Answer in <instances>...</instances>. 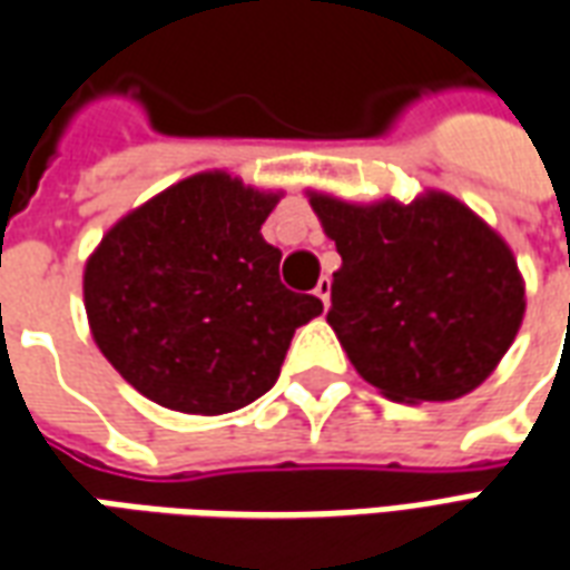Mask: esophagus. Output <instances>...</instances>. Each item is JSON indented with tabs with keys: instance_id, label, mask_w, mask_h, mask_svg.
I'll use <instances>...</instances> for the list:
<instances>
[{
	"instance_id": "34e87169",
	"label": "esophagus",
	"mask_w": 570,
	"mask_h": 570,
	"mask_svg": "<svg viewBox=\"0 0 570 570\" xmlns=\"http://www.w3.org/2000/svg\"><path fill=\"white\" fill-rule=\"evenodd\" d=\"M314 296L323 302V307H328V302H332V281L328 277H320L317 286H314Z\"/></svg>"
}]
</instances>
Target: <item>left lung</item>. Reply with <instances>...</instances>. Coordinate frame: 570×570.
<instances>
[{"instance_id":"8db88e82","label":"left lung","mask_w":570,"mask_h":570,"mask_svg":"<svg viewBox=\"0 0 570 570\" xmlns=\"http://www.w3.org/2000/svg\"><path fill=\"white\" fill-rule=\"evenodd\" d=\"M311 205L341 253L326 320L353 368L392 402H450L487 381L525 311L508 244L444 193Z\"/></svg>"}]
</instances>
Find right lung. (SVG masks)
<instances>
[{
	"instance_id": "obj_1",
	"label": "right lung",
	"mask_w": 570,
	"mask_h": 570,
	"mask_svg": "<svg viewBox=\"0 0 570 570\" xmlns=\"http://www.w3.org/2000/svg\"><path fill=\"white\" fill-rule=\"evenodd\" d=\"M277 196L223 171L196 175L117 223L83 272V305L105 360L150 402L229 414L281 374L298 326L323 302L281 284L263 238Z\"/></svg>"
}]
</instances>
